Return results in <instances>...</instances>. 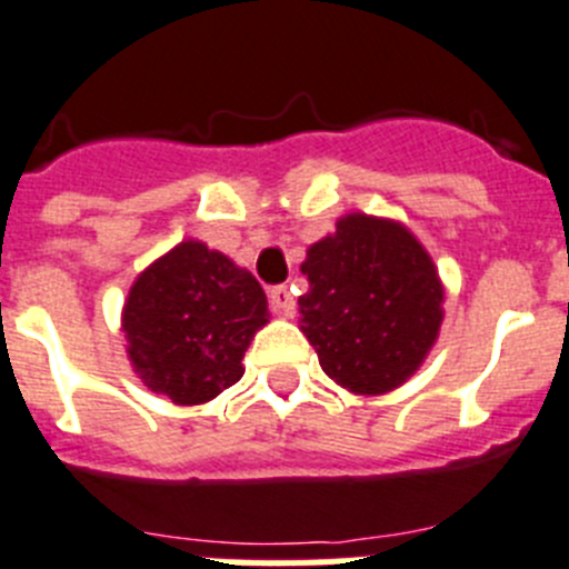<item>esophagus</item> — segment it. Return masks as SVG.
Returning <instances> with one entry per match:
<instances>
[{
    "mask_svg": "<svg viewBox=\"0 0 569 569\" xmlns=\"http://www.w3.org/2000/svg\"><path fill=\"white\" fill-rule=\"evenodd\" d=\"M269 303L274 309V315H280V318H291L295 315V298H291L289 286H274L269 291Z\"/></svg>",
    "mask_w": 569,
    "mask_h": 569,
    "instance_id": "34e87169",
    "label": "esophagus"
}]
</instances>
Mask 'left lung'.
Here are the masks:
<instances>
[{
	"instance_id": "obj_1",
	"label": "left lung",
	"mask_w": 569,
	"mask_h": 569,
	"mask_svg": "<svg viewBox=\"0 0 569 569\" xmlns=\"http://www.w3.org/2000/svg\"><path fill=\"white\" fill-rule=\"evenodd\" d=\"M300 271L309 278L300 329L335 383L383 395L418 372L441 329L443 286L407 226L340 217L335 234L309 246Z\"/></svg>"
}]
</instances>
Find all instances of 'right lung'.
Listing matches in <instances>:
<instances>
[{"mask_svg": "<svg viewBox=\"0 0 569 569\" xmlns=\"http://www.w3.org/2000/svg\"><path fill=\"white\" fill-rule=\"evenodd\" d=\"M266 323V291L251 271L200 240H182L148 266L122 309L131 367L180 407L211 401L243 378L246 349Z\"/></svg>", "mask_w": 569, "mask_h": 569, "instance_id": "add662e5", "label": "right lung"}]
</instances>
